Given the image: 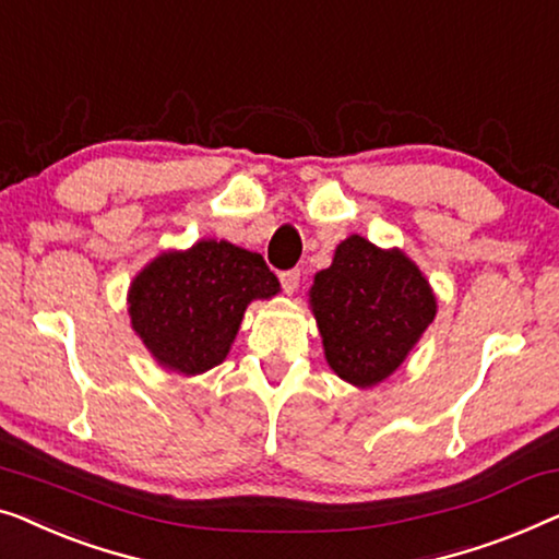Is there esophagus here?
<instances>
[{
    "instance_id": "esophagus-1",
    "label": "esophagus",
    "mask_w": 559,
    "mask_h": 559,
    "mask_svg": "<svg viewBox=\"0 0 559 559\" xmlns=\"http://www.w3.org/2000/svg\"><path fill=\"white\" fill-rule=\"evenodd\" d=\"M280 282H282V287H285L287 295H295L297 287H299V272H297V270L282 272V274H280Z\"/></svg>"
}]
</instances>
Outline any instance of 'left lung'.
I'll list each match as a JSON object with an SVG mask.
<instances>
[{"label":"left lung","mask_w":559,"mask_h":559,"mask_svg":"<svg viewBox=\"0 0 559 559\" xmlns=\"http://www.w3.org/2000/svg\"><path fill=\"white\" fill-rule=\"evenodd\" d=\"M307 305L330 370L355 388H373L399 370L436 318L426 274L399 247L360 234L340 241L333 264L314 274Z\"/></svg>","instance_id":"obj_1"}]
</instances>
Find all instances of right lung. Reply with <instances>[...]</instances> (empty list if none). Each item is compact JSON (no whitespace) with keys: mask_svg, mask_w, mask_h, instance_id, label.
Wrapping results in <instances>:
<instances>
[{"mask_svg":"<svg viewBox=\"0 0 559 559\" xmlns=\"http://www.w3.org/2000/svg\"><path fill=\"white\" fill-rule=\"evenodd\" d=\"M280 295L262 254L226 239L164 249L128 287L133 333L168 373L201 376L224 362L247 307Z\"/></svg>","mask_w":559,"mask_h":559,"instance_id":"add662e5","label":"right lung"}]
</instances>
